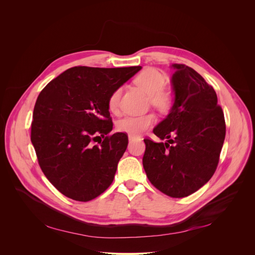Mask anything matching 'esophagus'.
<instances>
[{"label":"esophagus","instance_id":"1","mask_svg":"<svg viewBox=\"0 0 255 255\" xmlns=\"http://www.w3.org/2000/svg\"><path fill=\"white\" fill-rule=\"evenodd\" d=\"M128 137H129V141H130V142L135 139V136H133V135H131V134H129V136H128Z\"/></svg>","mask_w":255,"mask_h":255}]
</instances>
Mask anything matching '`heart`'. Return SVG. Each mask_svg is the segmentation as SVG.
Listing matches in <instances>:
<instances>
[{"instance_id": "heart-1", "label": "heart", "mask_w": 255, "mask_h": 255, "mask_svg": "<svg viewBox=\"0 0 255 255\" xmlns=\"http://www.w3.org/2000/svg\"><path fill=\"white\" fill-rule=\"evenodd\" d=\"M135 84L140 87L149 95L151 104L160 112H167L172 104V97L170 93L164 91L166 84L165 76L154 68L143 69L135 78ZM121 96V90L114 91L107 101V106L112 113L118 111ZM156 118L153 114L142 116H126L118 122V129L128 134L136 136L148 130L154 125Z\"/></svg>"}]
</instances>
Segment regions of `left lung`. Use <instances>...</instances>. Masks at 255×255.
I'll use <instances>...</instances> for the list:
<instances>
[{
  "instance_id": "left-lung-1",
  "label": "left lung",
  "mask_w": 255,
  "mask_h": 255,
  "mask_svg": "<svg viewBox=\"0 0 255 255\" xmlns=\"http://www.w3.org/2000/svg\"><path fill=\"white\" fill-rule=\"evenodd\" d=\"M175 99L166 118L153 130L160 139H143L142 165L158 190L170 197L188 196L215 172L225 138V121L215 90L194 69L172 64ZM173 139L171 140V138Z\"/></svg>"
}]
</instances>
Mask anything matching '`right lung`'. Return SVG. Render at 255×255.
Returning a JSON list of instances; mask_svg holds the SVG:
<instances>
[{
    "label": "right lung",
    "instance_id": "right-lung-1",
    "mask_svg": "<svg viewBox=\"0 0 255 255\" xmlns=\"http://www.w3.org/2000/svg\"><path fill=\"white\" fill-rule=\"evenodd\" d=\"M140 69L73 67L40 92L31 140L45 177L65 196L89 202L113 183L128 136L107 135L113 130L107 101ZM98 137L104 140L93 145Z\"/></svg>",
    "mask_w": 255,
    "mask_h": 255
}]
</instances>
